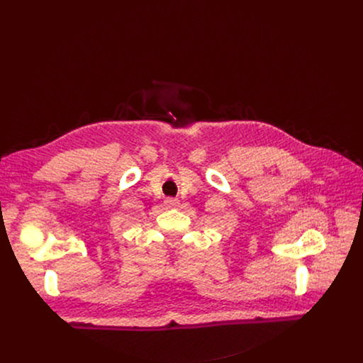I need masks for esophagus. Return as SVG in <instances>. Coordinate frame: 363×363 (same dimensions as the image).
Wrapping results in <instances>:
<instances>
[{
	"instance_id": "34e87169",
	"label": "esophagus",
	"mask_w": 363,
	"mask_h": 363,
	"mask_svg": "<svg viewBox=\"0 0 363 363\" xmlns=\"http://www.w3.org/2000/svg\"><path fill=\"white\" fill-rule=\"evenodd\" d=\"M165 205L168 206V208H174V206L179 205V201L177 198H167L165 199Z\"/></svg>"
}]
</instances>
